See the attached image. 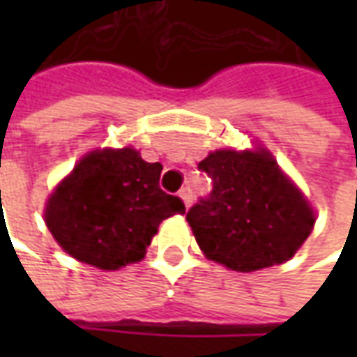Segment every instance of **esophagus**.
<instances>
[{
	"label": "esophagus",
	"instance_id": "obj_1",
	"mask_svg": "<svg viewBox=\"0 0 357 357\" xmlns=\"http://www.w3.org/2000/svg\"><path fill=\"white\" fill-rule=\"evenodd\" d=\"M179 197H181V201L185 202V206L189 208L191 202H193V191H191V187H183V189L179 191Z\"/></svg>",
	"mask_w": 357,
	"mask_h": 357
}]
</instances>
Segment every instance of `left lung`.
<instances>
[{
  "label": "left lung",
  "instance_id": "1",
  "mask_svg": "<svg viewBox=\"0 0 357 357\" xmlns=\"http://www.w3.org/2000/svg\"><path fill=\"white\" fill-rule=\"evenodd\" d=\"M199 170L212 191L189 208L187 222L210 260L235 271L269 268L287 262L312 233L314 212L266 151H216Z\"/></svg>",
  "mask_w": 357,
  "mask_h": 357
}]
</instances>
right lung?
<instances>
[{"label":"right lung","instance_id":"right-lung-1","mask_svg":"<svg viewBox=\"0 0 357 357\" xmlns=\"http://www.w3.org/2000/svg\"><path fill=\"white\" fill-rule=\"evenodd\" d=\"M160 162L137 151H93L51 195L45 224L66 252L101 269L139 262L166 218L185 214L179 197L164 193Z\"/></svg>","mask_w":357,"mask_h":357}]
</instances>
